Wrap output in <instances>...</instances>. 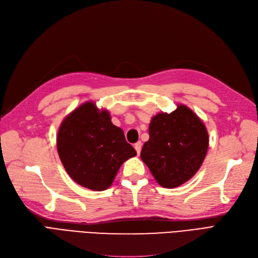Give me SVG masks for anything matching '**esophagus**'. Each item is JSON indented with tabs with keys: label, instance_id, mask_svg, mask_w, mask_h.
<instances>
[{
	"label": "esophagus",
	"instance_id": "esophagus-1",
	"mask_svg": "<svg viewBox=\"0 0 258 258\" xmlns=\"http://www.w3.org/2000/svg\"><path fill=\"white\" fill-rule=\"evenodd\" d=\"M141 147H142V142H141V141L136 142L135 146H134V148H135V150H136V152H137V154H138V155L140 154V152H141Z\"/></svg>",
	"mask_w": 258,
	"mask_h": 258
}]
</instances>
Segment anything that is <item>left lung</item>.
Returning a JSON list of instances; mask_svg holds the SVG:
<instances>
[{"label":"left lung","instance_id":"1","mask_svg":"<svg viewBox=\"0 0 258 258\" xmlns=\"http://www.w3.org/2000/svg\"><path fill=\"white\" fill-rule=\"evenodd\" d=\"M149 135L140 156L160 186L184 184L203 164L208 133L201 119L185 105L152 118Z\"/></svg>","mask_w":258,"mask_h":258}]
</instances>
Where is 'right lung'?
Returning a JSON list of instances; mask_svg holds the SVG:
<instances>
[{
    "instance_id": "obj_1",
    "label": "right lung",
    "mask_w": 258,
    "mask_h": 258,
    "mask_svg": "<svg viewBox=\"0 0 258 258\" xmlns=\"http://www.w3.org/2000/svg\"><path fill=\"white\" fill-rule=\"evenodd\" d=\"M57 151L74 182L94 191L107 189L121 165L137 154L123 131L111 123L108 111H100L92 102L64 118L57 135Z\"/></svg>"
}]
</instances>
